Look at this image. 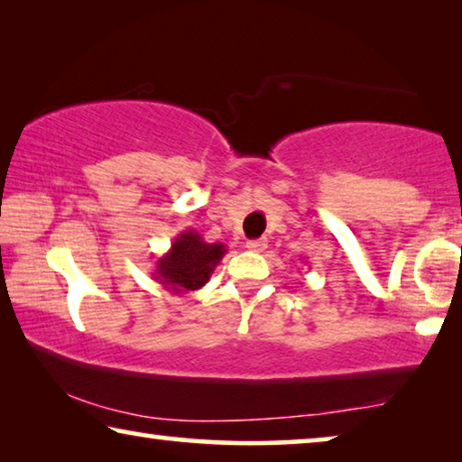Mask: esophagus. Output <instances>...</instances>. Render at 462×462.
Instances as JSON below:
<instances>
[{
	"mask_svg": "<svg viewBox=\"0 0 462 462\" xmlns=\"http://www.w3.org/2000/svg\"><path fill=\"white\" fill-rule=\"evenodd\" d=\"M246 248L250 253H263L264 248H267V238H256V240H248L246 242Z\"/></svg>",
	"mask_w": 462,
	"mask_h": 462,
	"instance_id": "1",
	"label": "esophagus"
}]
</instances>
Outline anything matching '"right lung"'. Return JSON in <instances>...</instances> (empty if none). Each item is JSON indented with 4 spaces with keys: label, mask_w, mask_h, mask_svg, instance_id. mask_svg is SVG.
<instances>
[{
    "label": "right lung",
    "mask_w": 462,
    "mask_h": 462,
    "mask_svg": "<svg viewBox=\"0 0 462 462\" xmlns=\"http://www.w3.org/2000/svg\"><path fill=\"white\" fill-rule=\"evenodd\" d=\"M226 253L228 248L222 242L209 245L199 232L183 230L167 253L156 259L152 277L173 295L198 291L208 283Z\"/></svg>",
    "instance_id": "1"
}]
</instances>
